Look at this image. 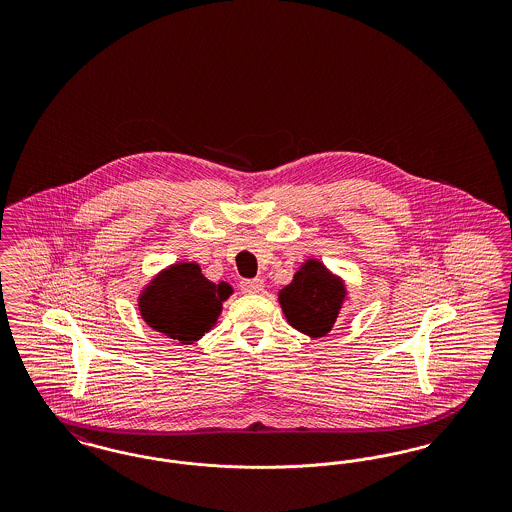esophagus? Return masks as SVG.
Returning a JSON list of instances; mask_svg holds the SVG:
<instances>
[{
  "label": "esophagus",
  "mask_w": 512,
  "mask_h": 512,
  "mask_svg": "<svg viewBox=\"0 0 512 512\" xmlns=\"http://www.w3.org/2000/svg\"><path fill=\"white\" fill-rule=\"evenodd\" d=\"M263 278H251V280H242L240 282V290L244 293H259L263 292Z\"/></svg>",
  "instance_id": "esophagus-1"
}]
</instances>
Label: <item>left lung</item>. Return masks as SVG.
<instances>
[{
  "label": "left lung",
  "instance_id": "left-lung-1",
  "mask_svg": "<svg viewBox=\"0 0 512 512\" xmlns=\"http://www.w3.org/2000/svg\"><path fill=\"white\" fill-rule=\"evenodd\" d=\"M343 299V282L317 259L305 261L293 274L292 284L278 293L288 322L311 338H322L332 330Z\"/></svg>",
  "mask_w": 512,
  "mask_h": 512
}]
</instances>
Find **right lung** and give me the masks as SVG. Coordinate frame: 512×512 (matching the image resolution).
I'll list each match as a JSON object with an SVG mask.
<instances>
[{
	"instance_id": "obj_1",
	"label": "right lung",
	"mask_w": 512,
	"mask_h": 512,
	"mask_svg": "<svg viewBox=\"0 0 512 512\" xmlns=\"http://www.w3.org/2000/svg\"><path fill=\"white\" fill-rule=\"evenodd\" d=\"M230 293L226 282H209L197 263H178L147 286L140 297V313L153 330L192 343L215 326Z\"/></svg>"
}]
</instances>
